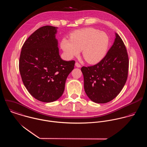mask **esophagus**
Instances as JSON below:
<instances>
[{
    "instance_id": "esophagus-1",
    "label": "esophagus",
    "mask_w": 147,
    "mask_h": 147,
    "mask_svg": "<svg viewBox=\"0 0 147 147\" xmlns=\"http://www.w3.org/2000/svg\"><path fill=\"white\" fill-rule=\"evenodd\" d=\"M75 66H76V67L80 68V67H81V65H80L79 63H78V62H76V63H75Z\"/></svg>"
}]
</instances>
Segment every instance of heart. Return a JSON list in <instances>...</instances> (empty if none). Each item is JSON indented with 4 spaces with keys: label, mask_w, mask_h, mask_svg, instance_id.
<instances>
[{
    "label": "heart",
    "mask_w": 147,
    "mask_h": 147,
    "mask_svg": "<svg viewBox=\"0 0 147 147\" xmlns=\"http://www.w3.org/2000/svg\"><path fill=\"white\" fill-rule=\"evenodd\" d=\"M110 44L107 33L94 28H86L74 32L70 39L64 38L61 47L66 56L72 58L79 55L82 50L83 56L88 63H97L104 58Z\"/></svg>",
    "instance_id": "b5f03b06"
}]
</instances>
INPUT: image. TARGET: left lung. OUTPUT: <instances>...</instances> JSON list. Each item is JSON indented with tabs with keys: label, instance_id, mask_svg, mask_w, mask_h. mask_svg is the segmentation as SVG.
<instances>
[{
	"label": "left lung",
	"instance_id": "1",
	"mask_svg": "<svg viewBox=\"0 0 147 147\" xmlns=\"http://www.w3.org/2000/svg\"><path fill=\"white\" fill-rule=\"evenodd\" d=\"M128 57L120 36L115 33L113 45L100 62L83 67L85 92L89 98L98 104L107 103L115 98L126 83Z\"/></svg>",
	"mask_w": 147,
	"mask_h": 147
}]
</instances>
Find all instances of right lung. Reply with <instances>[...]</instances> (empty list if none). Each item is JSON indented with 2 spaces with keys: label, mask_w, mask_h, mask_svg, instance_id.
<instances>
[{
  "label": "right lung",
  "mask_w": 147,
  "mask_h": 147,
  "mask_svg": "<svg viewBox=\"0 0 147 147\" xmlns=\"http://www.w3.org/2000/svg\"><path fill=\"white\" fill-rule=\"evenodd\" d=\"M57 27L46 25L36 30L21 49L19 70L29 93L43 102H51L63 94L67 76L75 62L59 55Z\"/></svg>",
  "instance_id": "1"
}]
</instances>
